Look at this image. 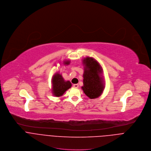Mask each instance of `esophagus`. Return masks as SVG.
Masks as SVG:
<instances>
[{"mask_svg": "<svg viewBox=\"0 0 151 151\" xmlns=\"http://www.w3.org/2000/svg\"><path fill=\"white\" fill-rule=\"evenodd\" d=\"M73 87H74V88H78V84H74V85H73Z\"/></svg>", "mask_w": 151, "mask_h": 151, "instance_id": "esophagus-1", "label": "esophagus"}]
</instances>
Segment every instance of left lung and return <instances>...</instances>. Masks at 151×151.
Instances as JSON below:
<instances>
[{
    "label": "left lung",
    "instance_id": "left-lung-1",
    "mask_svg": "<svg viewBox=\"0 0 151 151\" xmlns=\"http://www.w3.org/2000/svg\"><path fill=\"white\" fill-rule=\"evenodd\" d=\"M83 64L84 70L81 88L90 99L98 98L102 95L105 87L101 77L102 68L96 60L92 57L84 58Z\"/></svg>",
    "mask_w": 151,
    "mask_h": 151
}]
</instances>
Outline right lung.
<instances>
[{"label": "right lung", "mask_w": 151, "mask_h": 151, "mask_svg": "<svg viewBox=\"0 0 151 151\" xmlns=\"http://www.w3.org/2000/svg\"><path fill=\"white\" fill-rule=\"evenodd\" d=\"M70 61H65L63 62L64 65H69ZM52 93L55 96L60 97L64 95V93L69 89L72 84L70 81H65L62 77L61 74L58 73H56L52 77Z\"/></svg>", "instance_id": "right-lung-1"}]
</instances>
